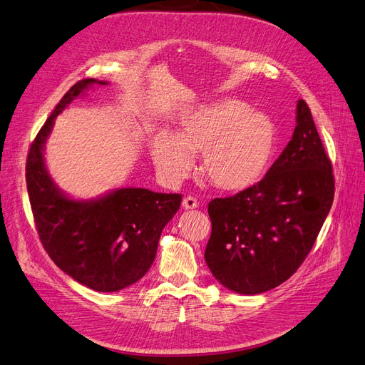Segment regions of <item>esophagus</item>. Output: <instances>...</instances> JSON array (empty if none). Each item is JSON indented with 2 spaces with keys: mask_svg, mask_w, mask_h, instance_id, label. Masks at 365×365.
Masks as SVG:
<instances>
[{
  "mask_svg": "<svg viewBox=\"0 0 365 365\" xmlns=\"http://www.w3.org/2000/svg\"><path fill=\"white\" fill-rule=\"evenodd\" d=\"M182 205H183V209H186V210H194V209L198 207V201L194 197H186V198H183Z\"/></svg>",
  "mask_w": 365,
  "mask_h": 365,
  "instance_id": "obj_1",
  "label": "esophagus"
}]
</instances>
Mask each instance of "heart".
<instances>
[{
	"mask_svg": "<svg viewBox=\"0 0 365 365\" xmlns=\"http://www.w3.org/2000/svg\"><path fill=\"white\" fill-rule=\"evenodd\" d=\"M276 146V128L267 115L242 101L220 100L201 106L182 119L176 135L160 133L152 160L168 185L180 183L201 153V168L222 191H245L265 173Z\"/></svg>",
	"mask_w": 365,
	"mask_h": 365,
	"instance_id": "heart-1",
	"label": "heart"
}]
</instances>
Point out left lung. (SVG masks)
Listing matches in <instances>:
<instances>
[{
	"instance_id": "left-lung-1",
	"label": "left lung",
	"mask_w": 365,
	"mask_h": 365,
	"mask_svg": "<svg viewBox=\"0 0 365 365\" xmlns=\"http://www.w3.org/2000/svg\"><path fill=\"white\" fill-rule=\"evenodd\" d=\"M334 200L332 165L304 100L288 146L265 178L209 202L212 235L204 258L225 288L270 291L304 262Z\"/></svg>"
}]
</instances>
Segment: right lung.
Instances as JSON below:
<instances>
[{"instance_id":"right-lung-1","label":"right lung","mask_w":365,"mask_h":365,"mask_svg":"<svg viewBox=\"0 0 365 365\" xmlns=\"http://www.w3.org/2000/svg\"><path fill=\"white\" fill-rule=\"evenodd\" d=\"M92 85L107 82L78 81L41 126L26 158V189L51 259L85 287L116 292L148 273L161 232L178 213L182 195L120 187L98 200L76 201L59 191L44 165V143L55 118Z\"/></svg>"}]
</instances>
